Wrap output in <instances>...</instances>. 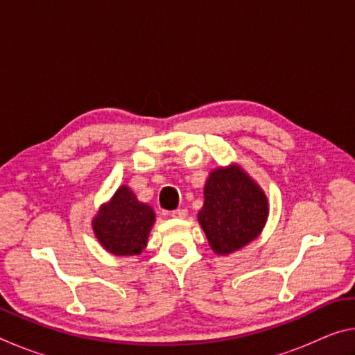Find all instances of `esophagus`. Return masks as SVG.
<instances>
[{
  "label": "esophagus",
  "instance_id": "obj_1",
  "mask_svg": "<svg viewBox=\"0 0 355 355\" xmlns=\"http://www.w3.org/2000/svg\"><path fill=\"white\" fill-rule=\"evenodd\" d=\"M186 214H188V211H186L184 208H177V209H173V211H171V216L175 219H184Z\"/></svg>",
  "mask_w": 355,
  "mask_h": 355
}]
</instances>
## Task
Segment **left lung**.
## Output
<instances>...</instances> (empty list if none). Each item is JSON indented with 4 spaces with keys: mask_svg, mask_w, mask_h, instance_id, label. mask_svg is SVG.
<instances>
[{
    "mask_svg": "<svg viewBox=\"0 0 355 355\" xmlns=\"http://www.w3.org/2000/svg\"><path fill=\"white\" fill-rule=\"evenodd\" d=\"M197 219L214 254H232L260 235L269 213L266 194L238 164L209 173Z\"/></svg>",
    "mask_w": 355,
    "mask_h": 355,
    "instance_id": "obj_1",
    "label": "left lung"
}]
</instances>
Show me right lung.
Returning <instances> with one entry per match:
<instances>
[{
	"instance_id": "right-lung-1",
	"label": "right lung",
	"mask_w": 355,
	"mask_h": 355,
	"mask_svg": "<svg viewBox=\"0 0 355 355\" xmlns=\"http://www.w3.org/2000/svg\"><path fill=\"white\" fill-rule=\"evenodd\" d=\"M153 222V208L137 200L128 186H120L112 199L100 207L92 228L110 254L131 257L146 249Z\"/></svg>"
}]
</instances>
